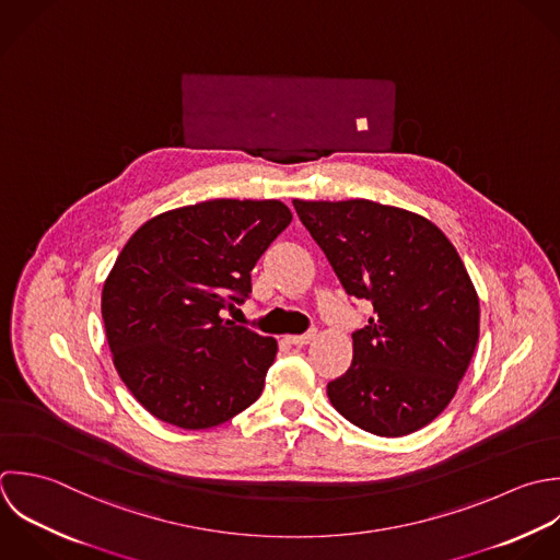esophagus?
I'll list each match as a JSON object with an SVG mask.
<instances>
[{
  "label": "esophagus",
  "instance_id": "obj_1",
  "mask_svg": "<svg viewBox=\"0 0 560 560\" xmlns=\"http://www.w3.org/2000/svg\"><path fill=\"white\" fill-rule=\"evenodd\" d=\"M314 338H316V331H307V334H301V336H285V340H288L290 345H296V347L310 345Z\"/></svg>",
  "mask_w": 560,
  "mask_h": 560
}]
</instances>
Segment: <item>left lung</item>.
Masks as SVG:
<instances>
[{"label":"left lung","mask_w":560,"mask_h":560,"mask_svg":"<svg viewBox=\"0 0 560 560\" xmlns=\"http://www.w3.org/2000/svg\"><path fill=\"white\" fill-rule=\"evenodd\" d=\"M349 296L373 303L353 334L331 406L386 439L432 423L454 399L480 338V299L447 235L428 218L373 200H294Z\"/></svg>","instance_id":"left-lung-1"}]
</instances>
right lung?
<instances>
[{"label": "right lung", "instance_id": "1", "mask_svg": "<svg viewBox=\"0 0 560 560\" xmlns=\"http://www.w3.org/2000/svg\"><path fill=\"white\" fill-rule=\"evenodd\" d=\"M292 222L281 200H207L141 224L117 255L102 318L113 364L159 421L215 428L264 390L277 340L222 310L250 292V270Z\"/></svg>", "mask_w": 560, "mask_h": 560}]
</instances>
